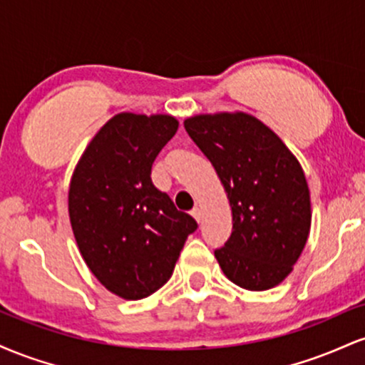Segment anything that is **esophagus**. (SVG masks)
Wrapping results in <instances>:
<instances>
[{"instance_id":"obj_1","label":"esophagus","mask_w":365,"mask_h":365,"mask_svg":"<svg viewBox=\"0 0 365 365\" xmlns=\"http://www.w3.org/2000/svg\"><path fill=\"white\" fill-rule=\"evenodd\" d=\"M190 212H192V216L195 217V221L202 220V211H200V207H194Z\"/></svg>"}]
</instances>
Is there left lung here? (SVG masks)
Returning a JSON list of instances; mask_svg holds the SVG:
<instances>
[{
	"mask_svg": "<svg viewBox=\"0 0 365 365\" xmlns=\"http://www.w3.org/2000/svg\"><path fill=\"white\" fill-rule=\"evenodd\" d=\"M183 125L232 206V235L215 250L221 269L245 290H269L292 273L311 230L302 166L273 130L247 113L197 115Z\"/></svg>",
	"mask_w": 365,
	"mask_h": 365,
	"instance_id": "1",
	"label": "left lung"
}]
</instances>
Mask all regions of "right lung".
<instances>
[{
  "label": "right lung",
  "instance_id": "right-lung-1",
  "mask_svg": "<svg viewBox=\"0 0 365 365\" xmlns=\"http://www.w3.org/2000/svg\"><path fill=\"white\" fill-rule=\"evenodd\" d=\"M177 130L170 115L120 113L96 133L70 182L78 250L92 274L125 300L145 299L168 282L197 230L150 180L154 159Z\"/></svg>",
  "mask_w": 365,
  "mask_h": 365
}]
</instances>
